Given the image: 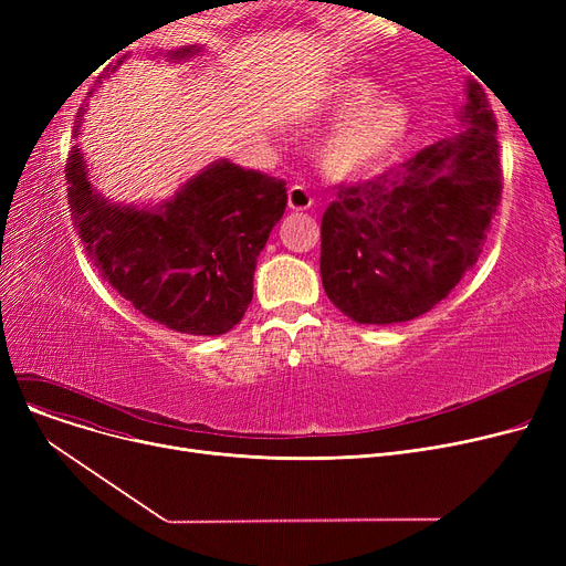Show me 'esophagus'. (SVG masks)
I'll return each mask as SVG.
<instances>
[{
  "mask_svg": "<svg viewBox=\"0 0 566 566\" xmlns=\"http://www.w3.org/2000/svg\"><path fill=\"white\" fill-rule=\"evenodd\" d=\"M286 201L291 211H307V208L314 206V197L305 186H291Z\"/></svg>",
  "mask_w": 566,
  "mask_h": 566,
  "instance_id": "esophagus-1",
  "label": "esophagus"
}]
</instances>
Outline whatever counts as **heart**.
Returning <instances> with one entry per match:
<instances>
[{
  "label": "heart",
  "instance_id": "heart-1",
  "mask_svg": "<svg viewBox=\"0 0 566 566\" xmlns=\"http://www.w3.org/2000/svg\"><path fill=\"white\" fill-rule=\"evenodd\" d=\"M371 84L344 80L337 84L335 107L350 113L325 146V165L335 174H353L380 163L408 130V109L395 98H370Z\"/></svg>",
  "mask_w": 566,
  "mask_h": 566
}]
</instances>
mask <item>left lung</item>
Masks as SVG:
<instances>
[{"mask_svg": "<svg viewBox=\"0 0 566 566\" xmlns=\"http://www.w3.org/2000/svg\"><path fill=\"white\" fill-rule=\"evenodd\" d=\"M454 139L399 169L339 186L321 220V280L358 323H401L444 301L478 263L502 197L497 122L468 80Z\"/></svg>", "mask_w": 566, "mask_h": 566, "instance_id": "8db88e82", "label": "left lung"}]
</instances>
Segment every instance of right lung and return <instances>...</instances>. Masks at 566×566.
Segmentation results:
<instances>
[{"instance_id":"obj_1","label":"right lung","mask_w":566,"mask_h":566,"mask_svg":"<svg viewBox=\"0 0 566 566\" xmlns=\"http://www.w3.org/2000/svg\"><path fill=\"white\" fill-rule=\"evenodd\" d=\"M188 54L195 48L171 56ZM64 171L84 252L137 312L169 331L211 337L243 318L259 252L286 208L282 178L216 163L156 211H137L92 190L77 146Z\"/></svg>"}]
</instances>
